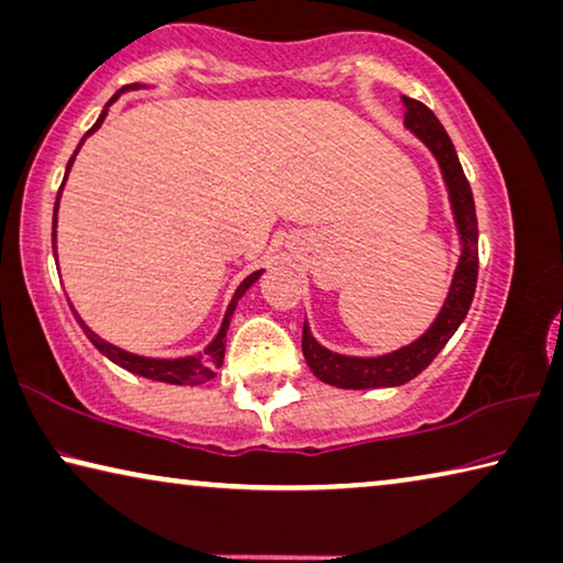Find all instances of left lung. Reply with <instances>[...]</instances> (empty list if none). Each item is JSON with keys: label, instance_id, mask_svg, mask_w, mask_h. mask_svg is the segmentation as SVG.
Segmentation results:
<instances>
[{"label": "left lung", "instance_id": "left-lung-1", "mask_svg": "<svg viewBox=\"0 0 563 563\" xmlns=\"http://www.w3.org/2000/svg\"><path fill=\"white\" fill-rule=\"evenodd\" d=\"M404 107L406 130L413 132V135L431 150V155L441 167L445 190H449L451 200V212L453 220H456L461 240L459 265L456 273H453L449 296L443 300L441 313L435 316L431 328H428L421 338H416L413 343L398 347L394 353L376 355V358L333 353L316 341L308 323H302V355H306V363L310 365L316 378L335 388H394L404 386L410 378H416L418 373L426 371L435 355L443 351V345L451 341V335L456 333L463 318L468 313L471 300H474L476 292L478 220L474 192H471V185L466 180V175H463L456 147H453L451 137L445 135L439 118H435L423 102L404 97Z\"/></svg>", "mask_w": 563, "mask_h": 563}]
</instances>
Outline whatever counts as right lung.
Instances as JSON below:
<instances>
[{
    "label": "right lung",
    "instance_id": "right-lung-1",
    "mask_svg": "<svg viewBox=\"0 0 563 563\" xmlns=\"http://www.w3.org/2000/svg\"><path fill=\"white\" fill-rule=\"evenodd\" d=\"M140 87H145V85H128V87H122L120 92L114 95L112 100L104 104L102 114H100V118H97V122L92 124V128H89V130L85 132V137L79 140L75 155L69 157L67 173H65V180H62V187H65V183H67V175H69V169H73V163H75V157H77V153H79V147L85 145V140H87L89 135H95V132L102 128V122H104V118H107V107H110L114 100H118V97H120L122 92H128V89H140ZM62 187H59L57 202H55V218H52V228H55V230H52V250H55V261H57V210H59ZM261 275H263V271L250 273L247 278L238 285L235 296H233V300H230V306H228V310H225V318H222V325H220V330H218V335L212 338L210 345L205 347L202 353L185 355V358H145V355L128 353V351H122V347H118V345L102 341V338L97 335L95 330H89V325H85V320L77 316V310H75V318H77L79 328L85 330V335L89 338V343H92V345L97 347V351H100V353L104 355V358H110L112 363H118L120 368L135 373V376H142V378L159 380V383H169V386H200V383L216 378V373H218V368L222 365V358H225V335H228L230 318H233V313H235L238 300L245 296V290L250 288V285L257 283V278H261ZM69 308H73V306H69Z\"/></svg>",
    "mask_w": 563,
    "mask_h": 563
}]
</instances>
